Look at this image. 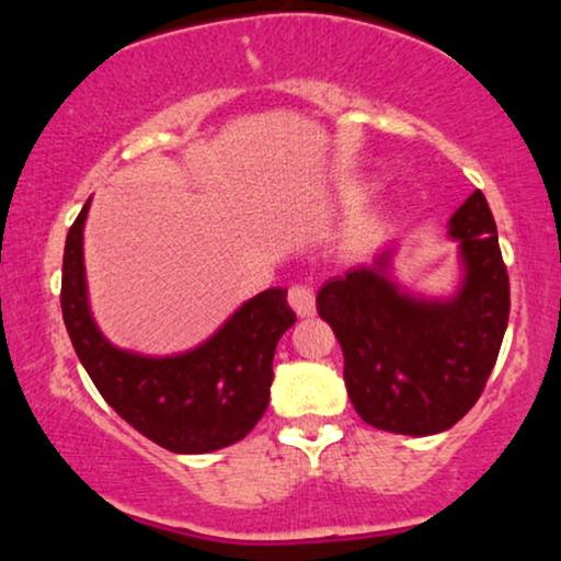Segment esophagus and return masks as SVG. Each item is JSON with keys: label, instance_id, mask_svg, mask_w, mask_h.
I'll list each match as a JSON object with an SVG mask.
<instances>
[{"label": "esophagus", "instance_id": "esophagus-1", "mask_svg": "<svg viewBox=\"0 0 561 561\" xmlns=\"http://www.w3.org/2000/svg\"><path fill=\"white\" fill-rule=\"evenodd\" d=\"M287 302L293 306V311L298 317H311L313 308H317V298H313L311 285H293L287 289Z\"/></svg>", "mask_w": 561, "mask_h": 561}]
</instances>
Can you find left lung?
<instances>
[{
	"label": "left lung",
	"mask_w": 561,
	"mask_h": 561,
	"mask_svg": "<svg viewBox=\"0 0 561 561\" xmlns=\"http://www.w3.org/2000/svg\"><path fill=\"white\" fill-rule=\"evenodd\" d=\"M467 279L448 302L398 293L385 259L332 276L319 317L343 347L345 388L366 424L398 435H435L478 403L508 321V274L480 190L450 216Z\"/></svg>",
	"instance_id": "8db88e82"
}]
</instances>
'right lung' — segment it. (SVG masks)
Masks as SVG:
<instances>
[{
	"label": "right lung",
	"mask_w": 561,
	"mask_h": 561,
	"mask_svg": "<svg viewBox=\"0 0 561 561\" xmlns=\"http://www.w3.org/2000/svg\"><path fill=\"white\" fill-rule=\"evenodd\" d=\"M89 199L68 231L60 306L70 343L100 396L124 420L173 454H208L242 440L272 396L274 351L295 324L287 289H263L214 337L171 358L118 351L92 321L83 279V221Z\"/></svg>",
	"instance_id": "obj_1"
}]
</instances>
